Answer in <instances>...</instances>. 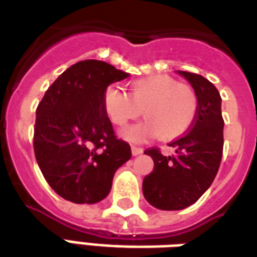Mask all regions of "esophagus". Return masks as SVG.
<instances>
[{
	"label": "esophagus",
	"mask_w": 257,
	"mask_h": 257,
	"mask_svg": "<svg viewBox=\"0 0 257 257\" xmlns=\"http://www.w3.org/2000/svg\"><path fill=\"white\" fill-rule=\"evenodd\" d=\"M143 153V149L142 147H138V146H132V154L134 156H139Z\"/></svg>",
	"instance_id": "esophagus-1"
}]
</instances>
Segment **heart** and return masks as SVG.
I'll return each instance as SVG.
<instances>
[{"label":"heart","mask_w":257,"mask_h":257,"mask_svg":"<svg viewBox=\"0 0 257 257\" xmlns=\"http://www.w3.org/2000/svg\"><path fill=\"white\" fill-rule=\"evenodd\" d=\"M103 107L115 126H125L143 112V122L122 131L129 142H142L158 135L160 139H175L187 132L198 111V96L186 84L168 75H153L131 84L129 95L114 85L107 86Z\"/></svg>","instance_id":"1"}]
</instances>
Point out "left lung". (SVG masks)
<instances>
[{"instance_id": "1", "label": "left lung", "mask_w": 257, "mask_h": 257, "mask_svg": "<svg viewBox=\"0 0 257 257\" xmlns=\"http://www.w3.org/2000/svg\"><path fill=\"white\" fill-rule=\"evenodd\" d=\"M198 96V111L191 128L169 147L173 156H162L158 147L145 151L154 161V169L143 180L149 204L162 210H179L193 205L209 189L223 156V117L219 90L202 75L179 71Z\"/></svg>"}]
</instances>
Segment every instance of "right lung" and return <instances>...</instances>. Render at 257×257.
Segmentation results:
<instances>
[{
	"instance_id": "obj_1",
	"label": "right lung",
	"mask_w": 257,
	"mask_h": 257,
	"mask_svg": "<svg viewBox=\"0 0 257 257\" xmlns=\"http://www.w3.org/2000/svg\"><path fill=\"white\" fill-rule=\"evenodd\" d=\"M128 73L82 60L53 82L37 107L34 154L48 184L67 201L96 204L110 193L114 173L132 157L103 107L110 84Z\"/></svg>"
}]
</instances>
